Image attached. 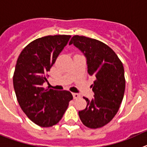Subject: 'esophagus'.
Segmentation results:
<instances>
[{
	"instance_id": "esophagus-1",
	"label": "esophagus",
	"mask_w": 147,
	"mask_h": 147,
	"mask_svg": "<svg viewBox=\"0 0 147 147\" xmlns=\"http://www.w3.org/2000/svg\"><path fill=\"white\" fill-rule=\"evenodd\" d=\"M72 96H73L74 99H78L80 97V94L78 93H72Z\"/></svg>"
}]
</instances>
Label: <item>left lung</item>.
I'll return each instance as SVG.
<instances>
[{
	"label": "left lung",
	"mask_w": 147,
	"mask_h": 147,
	"mask_svg": "<svg viewBox=\"0 0 147 147\" xmlns=\"http://www.w3.org/2000/svg\"><path fill=\"white\" fill-rule=\"evenodd\" d=\"M81 51L86 59L88 72L94 77L92 100L83 97L86 108L78 112L85 126L102 127L118 112L125 89L124 67L114 51L103 42L83 36H74L69 43Z\"/></svg>",
	"instance_id": "8db88e82"
}]
</instances>
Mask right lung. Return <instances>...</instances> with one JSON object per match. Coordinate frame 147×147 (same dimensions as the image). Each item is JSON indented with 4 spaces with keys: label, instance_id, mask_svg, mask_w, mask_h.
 <instances>
[{
    "label": "right lung",
    "instance_id": "obj_1",
    "mask_svg": "<svg viewBox=\"0 0 147 147\" xmlns=\"http://www.w3.org/2000/svg\"><path fill=\"white\" fill-rule=\"evenodd\" d=\"M71 36H47L31 42L18 57L13 85L19 105L36 125L49 127L63 117L73 99L68 91L45 89L46 75Z\"/></svg>",
    "mask_w": 147,
    "mask_h": 147
}]
</instances>
